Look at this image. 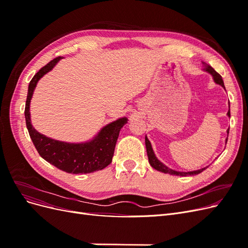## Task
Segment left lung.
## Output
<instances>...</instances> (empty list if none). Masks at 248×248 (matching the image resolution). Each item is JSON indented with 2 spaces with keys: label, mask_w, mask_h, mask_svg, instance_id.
I'll list each match as a JSON object with an SVG mask.
<instances>
[{
  "label": "left lung",
  "mask_w": 248,
  "mask_h": 248,
  "mask_svg": "<svg viewBox=\"0 0 248 248\" xmlns=\"http://www.w3.org/2000/svg\"><path fill=\"white\" fill-rule=\"evenodd\" d=\"M202 65L205 66V68H204V71H206V72H208V73H210L212 76V78H213V79H214V81L216 82V84H218V85H220L224 90H226V88H224V84H223V80H222V78L220 77V74H218L217 73L211 66H209V65H207L206 63H204L202 62ZM230 104V103H229ZM228 117L229 118H231V112H230V109H229V111H228ZM229 130L230 129H228L227 130V132H228V136H229ZM145 141H146V148H147V155H148V159H149V163L151 164V167L153 168V169H155L156 170H159V171H161V172H164V174H170V175H175V176H193V175H198V174H200V172H202V170H206L208 167H206V168H202V169H201V170H192V171H179V170H171V169H170V168H168L166 164L164 163H162L158 158H157L156 157V155H155V153H154V151H153V148H152V145H151V142H150V140H148V138L146 137L145 138ZM227 141H228V139L226 140V144H227Z\"/></svg>",
  "instance_id": "8db88e82"
}]
</instances>
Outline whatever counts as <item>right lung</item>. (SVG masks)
<instances>
[{"label":"right lung","mask_w":248,"mask_h":248,"mask_svg":"<svg viewBox=\"0 0 248 248\" xmlns=\"http://www.w3.org/2000/svg\"><path fill=\"white\" fill-rule=\"evenodd\" d=\"M61 59L63 58H56L42 67L29 84L25 117L30 138L42 158L59 170L69 174H89L103 170L112 160L120 130L128 121L126 117L103 126L92 140L84 142H67L47 138L32 125L30 104L35 88L39 79L54 68Z\"/></svg>","instance_id":"1"}]
</instances>
